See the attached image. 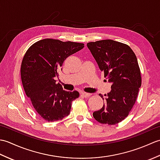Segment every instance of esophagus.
<instances>
[{
    "instance_id": "obj_1",
    "label": "esophagus",
    "mask_w": 160,
    "mask_h": 160,
    "mask_svg": "<svg viewBox=\"0 0 160 160\" xmlns=\"http://www.w3.org/2000/svg\"><path fill=\"white\" fill-rule=\"evenodd\" d=\"M91 96V93H85V92H82L81 93V96L83 98H88Z\"/></svg>"
}]
</instances>
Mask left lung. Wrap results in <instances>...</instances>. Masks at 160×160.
<instances>
[{
    "instance_id": "1",
    "label": "left lung",
    "mask_w": 160,
    "mask_h": 160,
    "mask_svg": "<svg viewBox=\"0 0 160 160\" xmlns=\"http://www.w3.org/2000/svg\"><path fill=\"white\" fill-rule=\"evenodd\" d=\"M87 45L104 77L111 83L103 107L93 112V116L102 124H118L128 116L141 87L136 56L130 47L113 40L91 42ZM99 96L103 98L101 94Z\"/></svg>"
}]
</instances>
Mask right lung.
Here are the masks:
<instances>
[{
    "label": "right lung",
    "mask_w": 160,
    "mask_h": 160,
    "mask_svg": "<svg viewBox=\"0 0 160 160\" xmlns=\"http://www.w3.org/2000/svg\"><path fill=\"white\" fill-rule=\"evenodd\" d=\"M83 47V43L47 38L33 44L23 57L20 69L23 88L37 113L47 122L69 115L72 101L80 96L76 91L63 90L55 78L64 60Z\"/></svg>",
    "instance_id": "right-lung-1"
}]
</instances>
